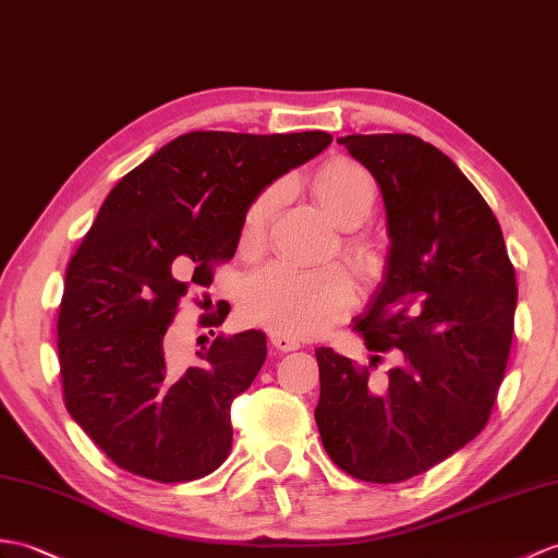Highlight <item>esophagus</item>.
Instances as JSON below:
<instances>
[{
  "mask_svg": "<svg viewBox=\"0 0 558 558\" xmlns=\"http://www.w3.org/2000/svg\"><path fill=\"white\" fill-rule=\"evenodd\" d=\"M270 344H274L276 352L284 354V352H294V349H300V340L288 338V335H280V332H270Z\"/></svg>",
  "mask_w": 558,
  "mask_h": 558,
  "instance_id": "34e87169",
  "label": "esophagus"
}]
</instances>
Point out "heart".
Segmentation results:
<instances>
[{
  "mask_svg": "<svg viewBox=\"0 0 558 558\" xmlns=\"http://www.w3.org/2000/svg\"><path fill=\"white\" fill-rule=\"evenodd\" d=\"M320 209L335 226L356 228L371 216L378 185L364 166L352 159H332L323 163L311 178ZM282 185H268L250 204L242 223V250L258 252L266 240ZM342 254L356 274L371 276L378 268V254L364 240L349 238ZM354 304V284L340 268L302 270L288 264L264 266L244 284L242 314L254 326L288 338H314L338 323Z\"/></svg>",
  "mask_w": 558,
  "mask_h": 558,
  "instance_id": "heart-1",
  "label": "heart"
}]
</instances>
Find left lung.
<instances>
[{"label":"left lung","instance_id":"8db88e82","mask_svg":"<svg viewBox=\"0 0 558 558\" xmlns=\"http://www.w3.org/2000/svg\"><path fill=\"white\" fill-rule=\"evenodd\" d=\"M380 185L390 254L356 318L371 352H401L373 392L368 368L316 349V425L328 457L366 483L430 471L483 430L513 340L515 274L495 214L447 154L416 135L338 140Z\"/></svg>","mask_w":558,"mask_h":558}]
</instances>
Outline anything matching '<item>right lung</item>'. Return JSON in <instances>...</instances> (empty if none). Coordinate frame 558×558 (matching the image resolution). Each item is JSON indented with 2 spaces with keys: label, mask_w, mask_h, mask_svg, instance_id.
I'll list each match as a JSON object with an SVG mask.
<instances>
[{
  "label": "right lung",
  "mask_w": 558,
  "mask_h": 558,
  "mask_svg": "<svg viewBox=\"0 0 558 558\" xmlns=\"http://www.w3.org/2000/svg\"><path fill=\"white\" fill-rule=\"evenodd\" d=\"M330 142L323 131L185 133L104 199L66 268L57 347L69 413L119 469L187 483L228 459L230 404L262 371L266 335H218L183 368L166 330L180 300L211 288L214 268L235 256L258 192Z\"/></svg>",
  "instance_id": "obj_1"
}]
</instances>
